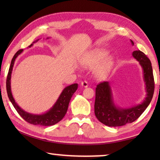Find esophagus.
Here are the masks:
<instances>
[{"mask_svg":"<svg viewBox=\"0 0 160 160\" xmlns=\"http://www.w3.org/2000/svg\"><path fill=\"white\" fill-rule=\"evenodd\" d=\"M81 85L84 87V88H88V82H87V81H82V82H81Z\"/></svg>","mask_w":160,"mask_h":160,"instance_id":"obj_1","label":"esophagus"}]
</instances>
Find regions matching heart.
<instances>
[{"label":"heart","instance_id":"heart-1","mask_svg":"<svg viewBox=\"0 0 160 160\" xmlns=\"http://www.w3.org/2000/svg\"><path fill=\"white\" fill-rule=\"evenodd\" d=\"M80 65L87 69H93L94 77L99 80L106 78L114 65V57L108 54V51L95 48L85 54L81 58Z\"/></svg>","mask_w":160,"mask_h":160}]
</instances>
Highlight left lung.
I'll return each instance as SVG.
<instances>
[{
	"label": "left lung",
	"mask_w": 160,
	"mask_h": 160,
	"mask_svg": "<svg viewBox=\"0 0 160 160\" xmlns=\"http://www.w3.org/2000/svg\"><path fill=\"white\" fill-rule=\"evenodd\" d=\"M132 45L133 42L131 40ZM133 58L139 62L143 71L146 97L142 103L129 108H121L113 101L112 91L109 82H103L97 85L95 90L94 113L97 119L110 127L124 126L135 121L140 117L150 104L155 90V82L151 62L145 54L140 50L134 51Z\"/></svg>",
	"instance_id": "8db88e82"
}]
</instances>
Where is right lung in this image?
<instances>
[{
	"label": "right lung",
	"instance_id": "right-lung-1",
	"mask_svg": "<svg viewBox=\"0 0 160 160\" xmlns=\"http://www.w3.org/2000/svg\"><path fill=\"white\" fill-rule=\"evenodd\" d=\"M48 39V38H47ZM39 39H37L34 41L32 44L28 47L30 48L33 46L34 43L39 41ZM23 49L19 50L17 53H16L11 61V63H10L8 74L7 76V80H6V90L8 96L9 97L10 101L15 107V109L17 111L18 113L20 115V116L23 119L31 124L33 125H39V126H53L54 124L57 123L61 120H62L66 113L67 112L68 108V104L70 102V100L71 99L72 96L77 90L78 85L77 83L72 84L69 86L66 87L62 91L60 96L56 100L55 104L51 108V109L47 111L46 113H42V114H33V113H28L24 111L21 107L18 106V104L15 102L14 98H13L12 92H11V86H10V80H11V74L12 71V68L14 66L15 61L17 58L18 56L22 52Z\"/></svg>",
	"mask_w": 160,
	"mask_h": 160
}]
</instances>
